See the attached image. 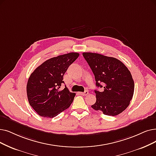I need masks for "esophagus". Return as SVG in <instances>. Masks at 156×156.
<instances>
[{
  "mask_svg": "<svg viewBox=\"0 0 156 156\" xmlns=\"http://www.w3.org/2000/svg\"><path fill=\"white\" fill-rule=\"evenodd\" d=\"M88 93H89V92L88 91H85L84 92H80V94L83 95V96H86L87 95H88Z\"/></svg>",
  "mask_w": 156,
  "mask_h": 156,
  "instance_id": "obj_1",
  "label": "esophagus"
}]
</instances>
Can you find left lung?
Returning <instances> with one entry per match:
<instances>
[{
  "mask_svg": "<svg viewBox=\"0 0 156 156\" xmlns=\"http://www.w3.org/2000/svg\"><path fill=\"white\" fill-rule=\"evenodd\" d=\"M83 55L94 74L96 86L103 91L95 90L96 102L91 108L105 115L116 116L125 110L133 98L134 83L127 66L116 58L92 52Z\"/></svg>",
  "mask_w": 156,
  "mask_h": 156,
  "instance_id": "left-lung-1",
  "label": "left lung"
}]
</instances>
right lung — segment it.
<instances>
[{"label":"right lung","instance_id":"obj_1","mask_svg":"<svg viewBox=\"0 0 156 156\" xmlns=\"http://www.w3.org/2000/svg\"><path fill=\"white\" fill-rule=\"evenodd\" d=\"M77 52L58 55L45 61L30 74L27 84V98L30 106L40 116L53 118L70 107L76 93L65 86L63 76L68 68L79 57Z\"/></svg>","mask_w":156,"mask_h":156}]
</instances>
